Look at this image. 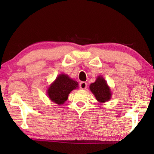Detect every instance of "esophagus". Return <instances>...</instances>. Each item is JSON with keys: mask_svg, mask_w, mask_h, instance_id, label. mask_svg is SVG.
<instances>
[{"mask_svg": "<svg viewBox=\"0 0 154 154\" xmlns=\"http://www.w3.org/2000/svg\"><path fill=\"white\" fill-rule=\"evenodd\" d=\"M79 87L82 90H85L87 88V83L85 82H81L79 84Z\"/></svg>", "mask_w": 154, "mask_h": 154, "instance_id": "esophagus-1", "label": "esophagus"}]
</instances>
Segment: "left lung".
I'll return each mask as SVG.
<instances>
[{
  "instance_id": "left-lung-1",
  "label": "left lung",
  "mask_w": 154,
  "mask_h": 154,
  "mask_svg": "<svg viewBox=\"0 0 154 154\" xmlns=\"http://www.w3.org/2000/svg\"><path fill=\"white\" fill-rule=\"evenodd\" d=\"M90 89L100 102H105L110 100L111 92L105 80L99 76L94 83L90 85Z\"/></svg>"
}]
</instances>
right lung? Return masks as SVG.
<instances>
[{
    "label": "right lung",
    "instance_id": "obj_1",
    "mask_svg": "<svg viewBox=\"0 0 154 154\" xmlns=\"http://www.w3.org/2000/svg\"><path fill=\"white\" fill-rule=\"evenodd\" d=\"M77 87L76 81L71 79L67 75L61 74L50 86L48 94L53 102L63 104L67 100L69 94Z\"/></svg>",
    "mask_w": 154,
    "mask_h": 154
}]
</instances>
